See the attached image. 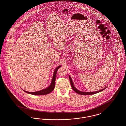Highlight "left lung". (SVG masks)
Instances as JSON below:
<instances>
[{
	"mask_svg": "<svg viewBox=\"0 0 126 126\" xmlns=\"http://www.w3.org/2000/svg\"><path fill=\"white\" fill-rule=\"evenodd\" d=\"M69 77L70 81V82H71V87H72V88L74 92H75L76 93H77V94H81V95H92V94H95L96 93H99V92L103 91L105 89H104L100 90V91H96V92H81V91H79L78 90H77L74 87V86L73 85V81L72 80V79H71V77L70 76H69Z\"/></svg>",
	"mask_w": 126,
	"mask_h": 126,
	"instance_id": "obj_1",
	"label": "left lung"
}]
</instances>
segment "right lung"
Masks as SVG:
<instances>
[{
	"mask_svg": "<svg viewBox=\"0 0 126 126\" xmlns=\"http://www.w3.org/2000/svg\"><path fill=\"white\" fill-rule=\"evenodd\" d=\"M61 66H58L55 70L54 72V74H53V76L52 77V81L50 85L47 88H46V89L41 90L40 91H38V92H27L25 91L24 90H23L25 92L29 94H31L32 95H45V94H48L49 93H50L55 88V79H56V73L58 71V70L59 69V68H60L61 67Z\"/></svg>",
	"mask_w": 126,
	"mask_h": 126,
	"instance_id": "right-lung-1",
	"label": "right lung"
}]
</instances>
